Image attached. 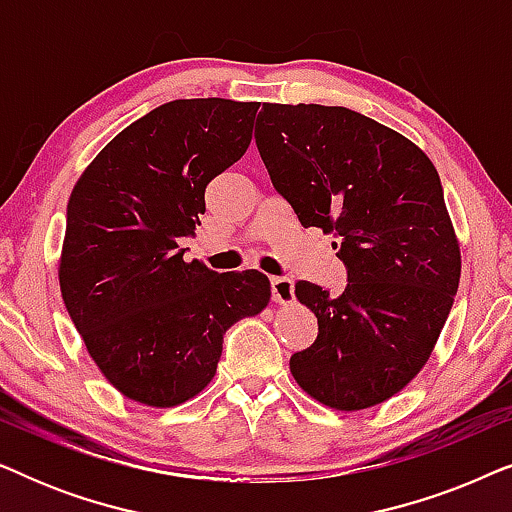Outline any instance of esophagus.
Returning <instances> with one entry per match:
<instances>
[{
    "mask_svg": "<svg viewBox=\"0 0 512 512\" xmlns=\"http://www.w3.org/2000/svg\"><path fill=\"white\" fill-rule=\"evenodd\" d=\"M270 289H272V300L279 305H289L293 300V282L289 277H272Z\"/></svg>",
    "mask_w": 512,
    "mask_h": 512,
    "instance_id": "obj_1",
    "label": "esophagus"
}]
</instances>
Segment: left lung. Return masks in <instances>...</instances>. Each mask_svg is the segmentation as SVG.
Here are the masks:
<instances>
[{"mask_svg":"<svg viewBox=\"0 0 512 512\" xmlns=\"http://www.w3.org/2000/svg\"><path fill=\"white\" fill-rule=\"evenodd\" d=\"M256 146L300 226L333 235L347 268L340 296L296 284L319 335L291 356V375L328 408L384 403L429 361L459 289L436 167L387 125L321 104H263Z\"/></svg>","mask_w":512,"mask_h":512,"instance_id":"1","label":"left lung"}]
</instances>
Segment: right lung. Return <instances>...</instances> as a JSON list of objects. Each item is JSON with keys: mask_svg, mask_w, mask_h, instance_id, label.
I'll use <instances>...</instances> for the list:
<instances>
[{"mask_svg": "<svg viewBox=\"0 0 512 512\" xmlns=\"http://www.w3.org/2000/svg\"><path fill=\"white\" fill-rule=\"evenodd\" d=\"M261 104L174 100L97 153L67 202L60 291L90 359L130 401L174 408L219 366L223 335L270 303L263 272L184 261L205 188L249 149Z\"/></svg>", "mask_w": 512, "mask_h": 512, "instance_id": "obj_1", "label": "right lung"}]
</instances>
